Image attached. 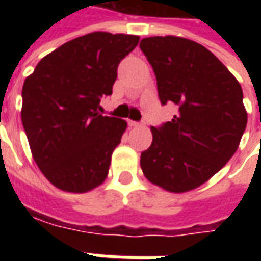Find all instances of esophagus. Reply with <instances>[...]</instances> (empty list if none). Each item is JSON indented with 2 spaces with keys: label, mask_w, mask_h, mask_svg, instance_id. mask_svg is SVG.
I'll list each match as a JSON object with an SVG mask.
<instances>
[{
  "label": "esophagus",
  "mask_w": 261,
  "mask_h": 261,
  "mask_svg": "<svg viewBox=\"0 0 261 261\" xmlns=\"http://www.w3.org/2000/svg\"><path fill=\"white\" fill-rule=\"evenodd\" d=\"M128 124H130L131 127H140V125H141V123H138V121H133V120H130V121H128Z\"/></svg>",
  "instance_id": "1"
}]
</instances>
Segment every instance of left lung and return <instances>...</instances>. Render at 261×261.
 Returning <instances> with one entry per match:
<instances>
[{
	"label": "left lung",
	"mask_w": 261,
	"mask_h": 261,
	"mask_svg": "<svg viewBox=\"0 0 261 261\" xmlns=\"http://www.w3.org/2000/svg\"><path fill=\"white\" fill-rule=\"evenodd\" d=\"M140 47L152 65L161 103L177 106L170 121L151 127L152 144L141 153V169L168 192H189L236 152L247 124L243 92L229 69L193 40L145 37Z\"/></svg>",
	"instance_id": "left-lung-1"
}]
</instances>
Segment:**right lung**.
I'll list each match as a JSON object with an SVG mask.
<instances>
[{
	"mask_svg": "<svg viewBox=\"0 0 261 261\" xmlns=\"http://www.w3.org/2000/svg\"><path fill=\"white\" fill-rule=\"evenodd\" d=\"M138 40L108 32L76 37L43 57L25 80L20 114L32 155L61 190L85 193L106 179L127 123L97 109Z\"/></svg>",
	"mask_w": 261,
	"mask_h": 261,
	"instance_id": "add662e5",
	"label": "right lung"
}]
</instances>
